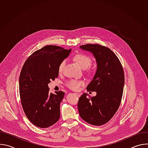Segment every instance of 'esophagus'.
Returning <instances> with one entry per match:
<instances>
[{
	"label": "esophagus",
	"instance_id": "esophagus-1",
	"mask_svg": "<svg viewBox=\"0 0 148 148\" xmlns=\"http://www.w3.org/2000/svg\"><path fill=\"white\" fill-rule=\"evenodd\" d=\"M75 94L77 97H79L81 96V94H79V93H75Z\"/></svg>",
	"mask_w": 148,
	"mask_h": 148
}]
</instances>
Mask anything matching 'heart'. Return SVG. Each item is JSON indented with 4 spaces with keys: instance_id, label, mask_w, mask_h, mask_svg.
<instances>
[{
    "instance_id": "heart-1",
    "label": "heart",
    "mask_w": 148,
    "mask_h": 148,
    "mask_svg": "<svg viewBox=\"0 0 148 148\" xmlns=\"http://www.w3.org/2000/svg\"><path fill=\"white\" fill-rule=\"evenodd\" d=\"M74 60L77 64L83 69L88 68L92 64V59L87 55L84 54H79L74 57ZM66 64V60H63L58 66V72L61 73L64 69ZM84 85V82L81 80L71 79L67 83V87L71 90L77 91Z\"/></svg>"
}]
</instances>
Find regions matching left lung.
<instances>
[{
  "label": "left lung",
  "instance_id": "left-lung-1",
  "mask_svg": "<svg viewBox=\"0 0 148 148\" xmlns=\"http://www.w3.org/2000/svg\"><path fill=\"white\" fill-rule=\"evenodd\" d=\"M79 47L91 53L95 58L97 70L87 90L96 92L97 95L88 97V94L84 93L80 97L79 114L91 125H102L113 117L120 105L125 81L123 70L117 56L108 47L96 44Z\"/></svg>",
  "mask_w": 148,
  "mask_h": 148
}]
</instances>
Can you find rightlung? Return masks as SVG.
Masks as SVG:
<instances>
[{
	"label": "right lung",
	"instance_id": "1",
	"mask_svg": "<svg viewBox=\"0 0 148 148\" xmlns=\"http://www.w3.org/2000/svg\"><path fill=\"white\" fill-rule=\"evenodd\" d=\"M71 49L49 45L33 53L26 61L19 77V92L29 120L41 128L56 123L60 116V103L65 93L49 92V83L58 76V66Z\"/></svg>",
	"mask_w": 148,
	"mask_h": 148
}]
</instances>
